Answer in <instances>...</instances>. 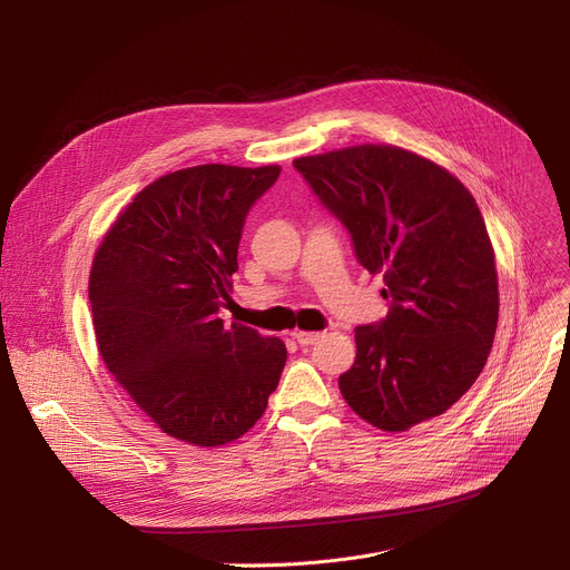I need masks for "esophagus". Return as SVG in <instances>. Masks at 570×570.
Instances as JSON below:
<instances>
[{"mask_svg": "<svg viewBox=\"0 0 570 570\" xmlns=\"http://www.w3.org/2000/svg\"><path fill=\"white\" fill-rule=\"evenodd\" d=\"M293 340L301 346H312L321 340V335L318 333H293Z\"/></svg>", "mask_w": 570, "mask_h": 570, "instance_id": "1", "label": "esophagus"}]
</instances>
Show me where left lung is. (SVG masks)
Wrapping results in <instances>:
<instances>
[{
	"mask_svg": "<svg viewBox=\"0 0 570 570\" xmlns=\"http://www.w3.org/2000/svg\"><path fill=\"white\" fill-rule=\"evenodd\" d=\"M293 166L391 301L381 323L355 327V363L340 376L346 404L383 432L445 413L481 376L499 321L494 249L471 191L397 145L342 147Z\"/></svg>",
	"mask_w": 570,
	"mask_h": 570,
	"instance_id": "1",
	"label": "left lung"
}]
</instances>
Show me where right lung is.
Here are the masks:
<instances>
[{"label":"right lung","mask_w":570,"mask_h":570,"mask_svg":"<svg viewBox=\"0 0 570 570\" xmlns=\"http://www.w3.org/2000/svg\"><path fill=\"white\" fill-rule=\"evenodd\" d=\"M279 166L161 175L104 235L89 273L108 372L164 434L200 448L249 432L286 365L279 337L224 325L245 217Z\"/></svg>","instance_id":"right-lung-1"}]
</instances>
